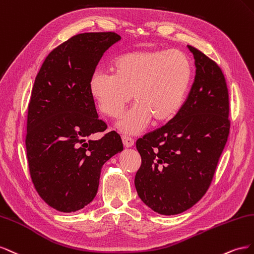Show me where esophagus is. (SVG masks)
<instances>
[{
	"label": "esophagus",
	"instance_id": "esophagus-1",
	"mask_svg": "<svg viewBox=\"0 0 254 254\" xmlns=\"http://www.w3.org/2000/svg\"><path fill=\"white\" fill-rule=\"evenodd\" d=\"M122 142L126 148H131L132 146H134V139L129 136H122Z\"/></svg>",
	"mask_w": 254,
	"mask_h": 254
}]
</instances>
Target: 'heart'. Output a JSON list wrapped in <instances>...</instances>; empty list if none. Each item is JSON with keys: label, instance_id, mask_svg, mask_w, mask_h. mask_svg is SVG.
<instances>
[{"label": "heart", "instance_id": "heart-1", "mask_svg": "<svg viewBox=\"0 0 254 254\" xmlns=\"http://www.w3.org/2000/svg\"><path fill=\"white\" fill-rule=\"evenodd\" d=\"M113 73L96 71L89 91L99 110L118 118L133 98L136 103L117 123L119 131L135 135L151 119H172L180 112L191 83L192 68L187 56L176 50H136L116 57Z\"/></svg>", "mask_w": 254, "mask_h": 254}]
</instances>
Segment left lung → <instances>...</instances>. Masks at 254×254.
Masks as SVG:
<instances>
[{
    "instance_id": "left-lung-1",
    "label": "left lung",
    "mask_w": 254,
    "mask_h": 254,
    "mask_svg": "<svg viewBox=\"0 0 254 254\" xmlns=\"http://www.w3.org/2000/svg\"><path fill=\"white\" fill-rule=\"evenodd\" d=\"M195 76L190 95L168 123L136 141L135 176L144 204L162 215L190 208L211 185L230 132L226 78L214 61L191 46Z\"/></svg>"
}]
</instances>
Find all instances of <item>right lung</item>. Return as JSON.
<instances>
[{
  "label": "right lung",
  "mask_w": 254,
  "mask_h": 254,
  "mask_svg": "<svg viewBox=\"0 0 254 254\" xmlns=\"http://www.w3.org/2000/svg\"><path fill=\"white\" fill-rule=\"evenodd\" d=\"M121 39L113 32L84 33L51 52L35 78L28 104L26 154L42 200L57 211L76 212L96 197L102 166L123 150L115 131L104 132L89 82L106 50Z\"/></svg>",
  "instance_id": "add662e5"
}]
</instances>
